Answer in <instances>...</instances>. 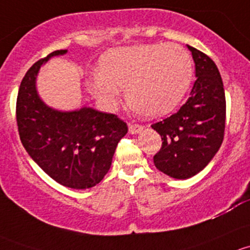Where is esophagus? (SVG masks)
<instances>
[{
    "instance_id": "obj_1",
    "label": "esophagus",
    "mask_w": 250,
    "mask_h": 250,
    "mask_svg": "<svg viewBox=\"0 0 250 250\" xmlns=\"http://www.w3.org/2000/svg\"><path fill=\"white\" fill-rule=\"evenodd\" d=\"M142 130H143V126L140 125V124H130V125H128V131H130V133H132V135L140 133Z\"/></svg>"
}]
</instances>
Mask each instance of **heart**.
Listing matches in <instances>:
<instances>
[{
	"label": "heart",
	"instance_id": "heart-1",
	"mask_svg": "<svg viewBox=\"0 0 250 250\" xmlns=\"http://www.w3.org/2000/svg\"><path fill=\"white\" fill-rule=\"evenodd\" d=\"M190 54L176 43L123 47L107 51L100 71L87 78L90 92L108 108L114 107L126 87L130 107L144 117H163L174 109L192 78Z\"/></svg>",
	"mask_w": 250,
	"mask_h": 250
}]
</instances>
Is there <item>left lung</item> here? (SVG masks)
Returning <instances> with one entry per match:
<instances>
[{"mask_svg": "<svg viewBox=\"0 0 250 250\" xmlns=\"http://www.w3.org/2000/svg\"><path fill=\"white\" fill-rule=\"evenodd\" d=\"M188 48L197 77L190 97L178 112L151 125L163 140L154 165L177 179L202 171L219 150L225 131L226 101L219 69L205 53Z\"/></svg>", "mask_w": 250, "mask_h": 250, "instance_id": "8db88e82", "label": "left lung"}]
</instances>
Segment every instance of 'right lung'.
<instances>
[{
	"instance_id": "obj_1",
	"label": "right lung",
	"mask_w": 250,
	"mask_h": 250,
	"mask_svg": "<svg viewBox=\"0 0 250 250\" xmlns=\"http://www.w3.org/2000/svg\"><path fill=\"white\" fill-rule=\"evenodd\" d=\"M66 53L53 51L26 72L17 99L18 131L29 155L50 178L72 189H87L109 171L127 125L115 114L90 107L60 112L40 99L36 78L41 66L51 56Z\"/></svg>"
}]
</instances>
